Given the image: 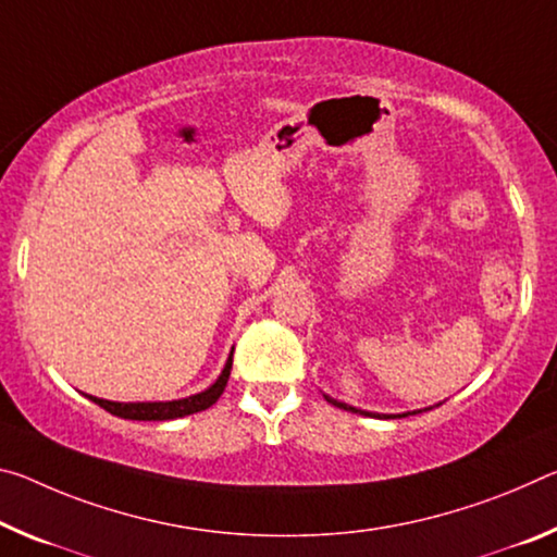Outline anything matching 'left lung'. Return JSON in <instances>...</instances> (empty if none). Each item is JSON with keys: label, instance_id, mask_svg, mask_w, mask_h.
<instances>
[{"label": "left lung", "instance_id": "obj_1", "mask_svg": "<svg viewBox=\"0 0 557 557\" xmlns=\"http://www.w3.org/2000/svg\"><path fill=\"white\" fill-rule=\"evenodd\" d=\"M326 401L334 404V406H339V409H344V411L364 413V417H382V413H367V411H359V409H355V406H347V404H342V401H334V399H330V396H326ZM401 417H409V413H399V419H401Z\"/></svg>", "mask_w": 557, "mask_h": 557}]
</instances>
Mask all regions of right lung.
<instances>
[{
    "label": "right lung",
    "mask_w": 557,
    "mask_h": 557,
    "mask_svg": "<svg viewBox=\"0 0 557 557\" xmlns=\"http://www.w3.org/2000/svg\"><path fill=\"white\" fill-rule=\"evenodd\" d=\"M231 369H233V355L227 357V364L223 369V374L218 376V382L210 386V389L200 392L196 396H188V399H178V401H138V404H121V401H106V399H96V396H88L94 404H99L101 409H106L113 417L121 419H131V421H168V419H181L188 417V413H198L206 411L208 406H213L220 394L225 392L227 379H231Z\"/></svg>",
    "instance_id": "obj_1"
}]
</instances>
